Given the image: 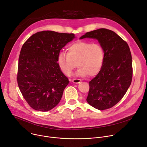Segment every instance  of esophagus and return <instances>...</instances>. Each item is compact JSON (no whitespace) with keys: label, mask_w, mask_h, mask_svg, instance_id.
<instances>
[{"label":"esophagus","mask_w":147,"mask_h":147,"mask_svg":"<svg viewBox=\"0 0 147 147\" xmlns=\"http://www.w3.org/2000/svg\"><path fill=\"white\" fill-rule=\"evenodd\" d=\"M72 82L75 83V84H78L80 83H81V80H80V79H73V80H72Z\"/></svg>","instance_id":"esophagus-1"}]
</instances>
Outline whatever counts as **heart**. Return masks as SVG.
<instances>
[{"label": "heart", "instance_id": "obj_1", "mask_svg": "<svg viewBox=\"0 0 147 147\" xmlns=\"http://www.w3.org/2000/svg\"><path fill=\"white\" fill-rule=\"evenodd\" d=\"M104 59V50L100 44L77 41L69 46L67 54L60 53L57 63L60 70L66 76L71 74L77 63L78 76L93 77L101 70Z\"/></svg>", "mask_w": 147, "mask_h": 147}]
</instances>
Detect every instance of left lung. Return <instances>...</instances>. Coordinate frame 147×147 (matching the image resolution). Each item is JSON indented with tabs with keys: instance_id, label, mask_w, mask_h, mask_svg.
<instances>
[{
	"instance_id": "1",
	"label": "left lung",
	"mask_w": 147,
	"mask_h": 147,
	"mask_svg": "<svg viewBox=\"0 0 147 147\" xmlns=\"http://www.w3.org/2000/svg\"><path fill=\"white\" fill-rule=\"evenodd\" d=\"M97 39L104 52L102 68L89 82L87 102L100 110L110 109L124 97L132 77L129 47L114 32L99 29L86 33L80 39Z\"/></svg>"
}]
</instances>
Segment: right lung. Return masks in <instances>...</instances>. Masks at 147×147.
Wrapping results in <instances>:
<instances>
[{
	"label": "right lung",
	"mask_w": 147,
	"mask_h": 147,
	"mask_svg": "<svg viewBox=\"0 0 147 147\" xmlns=\"http://www.w3.org/2000/svg\"><path fill=\"white\" fill-rule=\"evenodd\" d=\"M75 38L73 33L42 31L30 36L19 58L17 80L24 98L32 109L48 111L59 103L68 78L60 70V50Z\"/></svg>",
	"instance_id": "add662e5"
}]
</instances>
